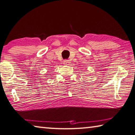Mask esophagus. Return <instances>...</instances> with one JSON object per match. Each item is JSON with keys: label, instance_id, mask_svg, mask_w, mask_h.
Returning <instances> with one entry per match:
<instances>
[{"label": "esophagus", "instance_id": "34e87169", "mask_svg": "<svg viewBox=\"0 0 135 135\" xmlns=\"http://www.w3.org/2000/svg\"><path fill=\"white\" fill-rule=\"evenodd\" d=\"M70 63V60H64V61H63V64L65 65H69Z\"/></svg>", "mask_w": 135, "mask_h": 135}]
</instances>
